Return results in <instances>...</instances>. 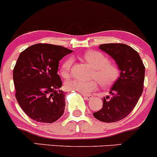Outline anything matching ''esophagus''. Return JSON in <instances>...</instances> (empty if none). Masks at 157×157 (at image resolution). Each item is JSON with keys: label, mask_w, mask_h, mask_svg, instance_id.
<instances>
[{"label": "esophagus", "mask_w": 157, "mask_h": 157, "mask_svg": "<svg viewBox=\"0 0 157 157\" xmlns=\"http://www.w3.org/2000/svg\"><path fill=\"white\" fill-rule=\"evenodd\" d=\"M83 97L84 98H85V100H86V101H89V100H90L92 98H93V96H91V95H87V94H83Z\"/></svg>", "instance_id": "obj_1"}]
</instances>
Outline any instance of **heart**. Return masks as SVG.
Here are the masks:
<instances>
[{
  "instance_id": "b5f03b06",
  "label": "heart",
  "mask_w": 157,
  "mask_h": 157,
  "mask_svg": "<svg viewBox=\"0 0 157 157\" xmlns=\"http://www.w3.org/2000/svg\"><path fill=\"white\" fill-rule=\"evenodd\" d=\"M82 57L93 68L91 77L98 80L101 86L108 87L113 85L119 77V68L116 64L109 62L107 56L103 53L98 51H88L83 54ZM72 64V59L68 58L61 65L60 74L63 78L69 77ZM66 86L69 90H77L84 94H88L98 88V82L96 80L83 81L72 78L68 81Z\"/></svg>"
}]
</instances>
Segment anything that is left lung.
Listing matches in <instances>:
<instances>
[{"mask_svg":"<svg viewBox=\"0 0 157 157\" xmlns=\"http://www.w3.org/2000/svg\"><path fill=\"white\" fill-rule=\"evenodd\" d=\"M100 49L111 56L120 71L119 77L109 90V96L102 98L103 106L94 113L97 119L115 122L130 113L143 92L145 67L135 50L124 44H104Z\"/></svg>","mask_w":157,"mask_h":157,"instance_id":"obj_1","label":"left lung"}]
</instances>
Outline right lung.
Listing matches in <instances>:
<instances>
[{
	"label": "right lung",
	"instance_id": "obj_1",
	"mask_svg": "<svg viewBox=\"0 0 157 157\" xmlns=\"http://www.w3.org/2000/svg\"><path fill=\"white\" fill-rule=\"evenodd\" d=\"M72 52L59 45L36 44L19 54L13 73L16 98L33 120L51 123L63 114L66 94L59 90L58 67L59 60Z\"/></svg>",
	"mask_w": 157,
	"mask_h": 157
}]
</instances>
